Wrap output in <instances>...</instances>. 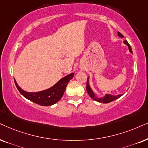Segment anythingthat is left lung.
Listing matches in <instances>:
<instances>
[{
  "mask_svg": "<svg viewBox=\"0 0 148 148\" xmlns=\"http://www.w3.org/2000/svg\"><path fill=\"white\" fill-rule=\"evenodd\" d=\"M118 36L120 37H124L123 36L122 34H121L120 33L118 32ZM124 43L125 44H126L127 46H128V48H129V51H130L131 53H132V49H131V47H130V44H128V42H127L126 40H125ZM86 89H87V91L88 93V94L89 95V96L91 97V98L93 99L94 100L97 101V102H102V103H108V102H111L112 101L116 100V99L120 98V97L122 96L123 94H119V95H117V96H113V95L111 94H106L105 96H104L103 98H98L96 95H95V93H93V91H92V89H91L90 86L89 85V77L87 78V87H86Z\"/></svg>",
  "mask_w": 148,
  "mask_h": 148,
  "instance_id": "obj_1",
  "label": "left lung"
}]
</instances>
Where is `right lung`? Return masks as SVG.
Instances as JSON below:
<instances>
[{"label":"right lung","instance_id":"right-lung-1","mask_svg":"<svg viewBox=\"0 0 148 148\" xmlns=\"http://www.w3.org/2000/svg\"><path fill=\"white\" fill-rule=\"evenodd\" d=\"M74 73H71L59 80L55 85L49 89L38 91V92H27V91H24L18 86L15 79L14 81L17 89L24 98L39 105L50 106L57 103L58 101L61 100L64 93L65 88L68 85V82L74 77Z\"/></svg>","mask_w":148,"mask_h":148}]
</instances>
